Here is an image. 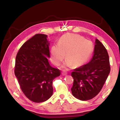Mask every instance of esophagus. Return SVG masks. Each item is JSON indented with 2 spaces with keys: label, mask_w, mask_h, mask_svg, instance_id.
<instances>
[{
  "label": "esophagus",
  "mask_w": 120,
  "mask_h": 120,
  "mask_svg": "<svg viewBox=\"0 0 120 120\" xmlns=\"http://www.w3.org/2000/svg\"><path fill=\"white\" fill-rule=\"evenodd\" d=\"M62 75H63V76L67 75L68 74V73H67V72H64V71H63V72H62Z\"/></svg>",
  "instance_id": "esophagus-1"
}]
</instances>
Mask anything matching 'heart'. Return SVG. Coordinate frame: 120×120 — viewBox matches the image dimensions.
I'll use <instances>...</instances> for the list:
<instances>
[{"label":"heart","mask_w":120,"mask_h":120,"mask_svg":"<svg viewBox=\"0 0 120 120\" xmlns=\"http://www.w3.org/2000/svg\"><path fill=\"white\" fill-rule=\"evenodd\" d=\"M93 50L92 43L82 37L67 34L60 38L58 45H53L50 49V59L53 64L58 65L64 58L67 59L63 68L82 64L90 57Z\"/></svg>","instance_id":"1"}]
</instances>
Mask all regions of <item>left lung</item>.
I'll return each mask as SVG.
<instances>
[{
	"instance_id": "1",
	"label": "left lung",
	"mask_w": 120,
	"mask_h": 120,
	"mask_svg": "<svg viewBox=\"0 0 120 120\" xmlns=\"http://www.w3.org/2000/svg\"><path fill=\"white\" fill-rule=\"evenodd\" d=\"M94 54L87 64L73 70L74 79L71 91L73 95L81 101H88L99 93L110 72L107 49L98 39L95 40Z\"/></svg>"
}]
</instances>
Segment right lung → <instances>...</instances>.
Masks as SVG:
<instances>
[{
    "label": "right lung",
    "mask_w": 120,
    "mask_h": 120,
    "mask_svg": "<svg viewBox=\"0 0 120 120\" xmlns=\"http://www.w3.org/2000/svg\"><path fill=\"white\" fill-rule=\"evenodd\" d=\"M47 35L37 34L25 42L18 52L14 73L22 92L29 100L41 103L53 93L52 81L60 71L50 65Z\"/></svg>",
    "instance_id": "obj_1"
}]
</instances>
